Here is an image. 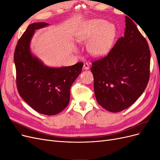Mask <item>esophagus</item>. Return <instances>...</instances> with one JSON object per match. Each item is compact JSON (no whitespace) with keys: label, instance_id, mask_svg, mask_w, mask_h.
I'll return each mask as SVG.
<instances>
[{"label":"esophagus","instance_id":"obj_1","mask_svg":"<svg viewBox=\"0 0 160 160\" xmlns=\"http://www.w3.org/2000/svg\"><path fill=\"white\" fill-rule=\"evenodd\" d=\"M83 69H85V70H88L89 69V64L87 63V62H86V63H84V65H83Z\"/></svg>","mask_w":160,"mask_h":160}]
</instances>
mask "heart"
<instances>
[{"mask_svg": "<svg viewBox=\"0 0 160 160\" xmlns=\"http://www.w3.org/2000/svg\"><path fill=\"white\" fill-rule=\"evenodd\" d=\"M117 34L114 24L102 19H91L81 26L76 38L79 42H88L87 48L91 55L101 56L110 50Z\"/></svg>", "mask_w": 160, "mask_h": 160, "instance_id": "b5f03b06", "label": "heart"}]
</instances>
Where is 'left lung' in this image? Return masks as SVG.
Returning a JSON list of instances; mask_svg holds the SVG:
<instances>
[{"label":"left lung","mask_w":160,"mask_h":160,"mask_svg":"<svg viewBox=\"0 0 160 160\" xmlns=\"http://www.w3.org/2000/svg\"><path fill=\"white\" fill-rule=\"evenodd\" d=\"M125 29L108 54L92 62L94 92L98 103L110 112L130 107L142 95L149 78L148 42L125 17Z\"/></svg>","instance_id":"left-lung-1"}]
</instances>
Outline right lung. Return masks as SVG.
<instances>
[{"label":"right lung","mask_w":160,"mask_h":160,"mask_svg":"<svg viewBox=\"0 0 160 160\" xmlns=\"http://www.w3.org/2000/svg\"><path fill=\"white\" fill-rule=\"evenodd\" d=\"M44 22L31 24L18 40L14 54L19 95L37 112L47 115L60 113L68 105L70 88L81 72L83 62L69 67H51L31 51L36 30L49 26Z\"/></svg>","instance_id":"1"}]
</instances>
